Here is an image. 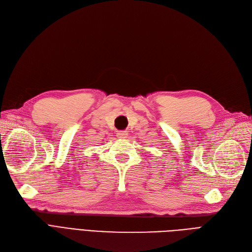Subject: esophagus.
I'll use <instances>...</instances> for the list:
<instances>
[{
    "label": "esophagus",
    "instance_id": "obj_1",
    "mask_svg": "<svg viewBox=\"0 0 252 252\" xmlns=\"http://www.w3.org/2000/svg\"><path fill=\"white\" fill-rule=\"evenodd\" d=\"M126 136H127V133L126 131H121V132L117 133V137L120 139H125V138H126Z\"/></svg>",
    "mask_w": 252,
    "mask_h": 252
}]
</instances>
